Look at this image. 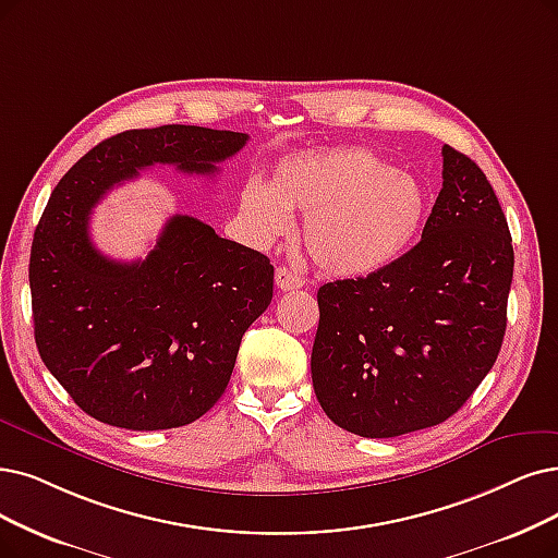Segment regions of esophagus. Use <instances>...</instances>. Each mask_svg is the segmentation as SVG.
Here are the masks:
<instances>
[{
    "label": "esophagus",
    "mask_w": 558,
    "mask_h": 558,
    "mask_svg": "<svg viewBox=\"0 0 558 558\" xmlns=\"http://www.w3.org/2000/svg\"><path fill=\"white\" fill-rule=\"evenodd\" d=\"M275 283L279 291H295V288L304 286V279L298 272H293L291 267H277Z\"/></svg>",
    "instance_id": "esophagus-1"
}]
</instances>
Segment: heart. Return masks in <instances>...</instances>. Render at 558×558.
Masks as SVG:
<instances>
[{
	"instance_id": "obj_1",
	"label": "heart",
	"mask_w": 558,
	"mask_h": 558,
	"mask_svg": "<svg viewBox=\"0 0 558 558\" xmlns=\"http://www.w3.org/2000/svg\"><path fill=\"white\" fill-rule=\"evenodd\" d=\"M428 198L416 175L393 169L368 148H325L286 158L270 183L240 190L238 219L256 247L293 231L304 215V247L333 277L383 270L416 238Z\"/></svg>"
}]
</instances>
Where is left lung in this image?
I'll use <instances>...</instances> for the list:
<instances>
[{
    "label": "left lung",
    "mask_w": 558,
    "mask_h": 558,
    "mask_svg": "<svg viewBox=\"0 0 558 558\" xmlns=\"http://www.w3.org/2000/svg\"><path fill=\"white\" fill-rule=\"evenodd\" d=\"M441 190L414 247L368 277L320 286L311 377L325 414L398 437L456 414L506 333L512 238L481 167L444 146Z\"/></svg>",
    "instance_id": "left-lung-1"
}]
</instances>
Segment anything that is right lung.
<instances>
[{
	"label": "right lung",
	"mask_w": 558,
	"mask_h": 558,
	"mask_svg": "<svg viewBox=\"0 0 558 558\" xmlns=\"http://www.w3.org/2000/svg\"><path fill=\"white\" fill-rule=\"evenodd\" d=\"M247 140L198 125L125 130L54 187L32 242L34 339L88 416L167 430L204 416L225 393L242 333L272 302L270 258L173 215L144 260L119 263L94 247L88 215L142 169L213 175Z\"/></svg>",
	"instance_id": "1"
}]
</instances>
